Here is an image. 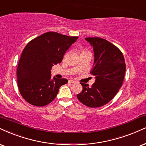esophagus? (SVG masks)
<instances>
[{
	"label": "esophagus",
	"mask_w": 146,
	"mask_h": 146,
	"mask_svg": "<svg viewBox=\"0 0 146 146\" xmlns=\"http://www.w3.org/2000/svg\"><path fill=\"white\" fill-rule=\"evenodd\" d=\"M69 84H75L76 83V82L74 80H72V79H71V80H69Z\"/></svg>",
	"instance_id": "1"
}]
</instances>
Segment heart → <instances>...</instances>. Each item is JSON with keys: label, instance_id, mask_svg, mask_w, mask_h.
Instances as JSON below:
<instances>
[{"label": "heart", "instance_id": "obj_1", "mask_svg": "<svg viewBox=\"0 0 146 146\" xmlns=\"http://www.w3.org/2000/svg\"><path fill=\"white\" fill-rule=\"evenodd\" d=\"M83 52H86V50H84V51H83Z\"/></svg>", "mask_w": 146, "mask_h": 146}]
</instances>
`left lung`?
Instances as JSON below:
<instances>
[{"instance_id": "left-lung-1", "label": "left lung", "mask_w": 146, "mask_h": 146, "mask_svg": "<svg viewBox=\"0 0 146 146\" xmlns=\"http://www.w3.org/2000/svg\"><path fill=\"white\" fill-rule=\"evenodd\" d=\"M93 47L94 61L91 73L95 83H80L83 90L77 95L82 104L90 108L104 106L115 96L124 79L126 65L123 53L117 46L101 38H86Z\"/></svg>"}]
</instances>
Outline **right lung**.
<instances>
[{
	"label": "right lung",
	"mask_w": 146,
	"mask_h": 146,
	"mask_svg": "<svg viewBox=\"0 0 146 146\" xmlns=\"http://www.w3.org/2000/svg\"><path fill=\"white\" fill-rule=\"evenodd\" d=\"M77 38L49 32L31 40L24 48L17 77L20 94L27 102L44 106L54 100L60 87L68 80L52 79V67L61 62L65 52Z\"/></svg>",
	"instance_id": "add662e5"
}]
</instances>
